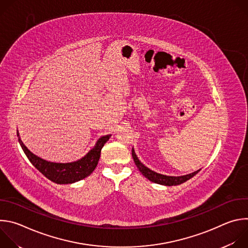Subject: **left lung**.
I'll list each match as a JSON object with an SVG mask.
<instances>
[{"label":"left lung","instance_id":"1","mask_svg":"<svg viewBox=\"0 0 248 248\" xmlns=\"http://www.w3.org/2000/svg\"><path fill=\"white\" fill-rule=\"evenodd\" d=\"M131 154H132V158L134 160V163L136 165V167L138 168L139 171L142 173L146 179H148L150 182L158 184V185H162V186H179L183 183H186V181H188L189 179H191L192 176H194L196 173H198V171L201 170H197L191 173L186 174V175H179V176H172V175H165L162 173H158L152 170H150L149 168H147L146 166H144L142 163L139 161V159L137 158L134 149L132 148L131 150Z\"/></svg>","mask_w":248,"mask_h":248}]
</instances>
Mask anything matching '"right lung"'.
Here are the masks:
<instances>
[{
    "label": "right lung",
    "instance_id": "obj_1",
    "mask_svg": "<svg viewBox=\"0 0 248 248\" xmlns=\"http://www.w3.org/2000/svg\"><path fill=\"white\" fill-rule=\"evenodd\" d=\"M16 134L18 137V142L30 163L41 173H43L48 180L58 185L75 184L90 175L98 165L101 150L104 144L107 142L111 137V134L101 136L97 140L94 147L91 150H89L88 153H86V155H84L78 161L70 163H55L44 160L38 157L37 155L33 154L23 144L20 139L18 130Z\"/></svg>",
    "mask_w": 248,
    "mask_h": 248
}]
</instances>
